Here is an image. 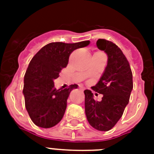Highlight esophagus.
I'll list each match as a JSON object with an SVG mask.
<instances>
[{
	"instance_id": "1",
	"label": "esophagus",
	"mask_w": 154,
	"mask_h": 154,
	"mask_svg": "<svg viewBox=\"0 0 154 154\" xmlns=\"http://www.w3.org/2000/svg\"><path fill=\"white\" fill-rule=\"evenodd\" d=\"M84 89L85 88L83 86H80V89H81V90H84Z\"/></svg>"
}]
</instances>
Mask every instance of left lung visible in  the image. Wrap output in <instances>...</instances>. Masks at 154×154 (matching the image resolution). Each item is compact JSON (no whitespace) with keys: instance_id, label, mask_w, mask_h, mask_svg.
<instances>
[{"instance_id":"obj_1","label":"left lung","mask_w":154,"mask_h":154,"mask_svg":"<svg viewBox=\"0 0 154 154\" xmlns=\"http://www.w3.org/2000/svg\"><path fill=\"white\" fill-rule=\"evenodd\" d=\"M97 46L107 54L108 61L102 76L92 89L103 97L101 101H96L91 90L85 89V110L92 127L99 131H109L122 117L129 103L133 74L125 56L114 43L98 39Z\"/></svg>"}]
</instances>
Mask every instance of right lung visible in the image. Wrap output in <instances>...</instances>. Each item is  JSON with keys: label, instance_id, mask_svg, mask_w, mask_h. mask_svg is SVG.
Wrapping results in <instances>:
<instances>
[{"label": "right lung", "instance_id": "right-lung-1", "mask_svg": "<svg viewBox=\"0 0 154 154\" xmlns=\"http://www.w3.org/2000/svg\"><path fill=\"white\" fill-rule=\"evenodd\" d=\"M89 43V41L72 44L52 42L42 47L32 58L24 77L23 94L26 110L36 125L51 128L62 119L70 92L78 85L57 89L53 81L67 66L71 53Z\"/></svg>", "mask_w": 154, "mask_h": 154}]
</instances>
